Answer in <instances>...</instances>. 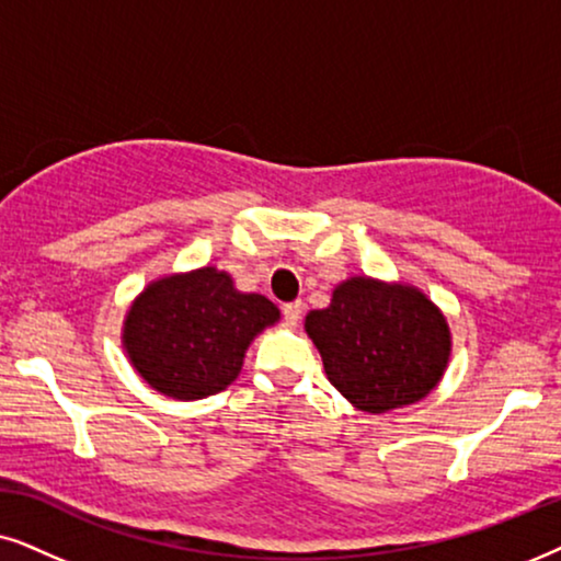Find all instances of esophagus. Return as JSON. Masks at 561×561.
Wrapping results in <instances>:
<instances>
[{
    "label": "esophagus",
    "mask_w": 561,
    "mask_h": 561,
    "mask_svg": "<svg viewBox=\"0 0 561 561\" xmlns=\"http://www.w3.org/2000/svg\"><path fill=\"white\" fill-rule=\"evenodd\" d=\"M300 316H302V302L285 305V320H287L289 328H295L297 323H300Z\"/></svg>",
    "instance_id": "obj_1"
}]
</instances>
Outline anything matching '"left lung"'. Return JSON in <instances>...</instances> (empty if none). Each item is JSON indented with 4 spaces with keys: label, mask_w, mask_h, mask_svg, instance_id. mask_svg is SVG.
<instances>
[{
    "label": "left lung",
    "mask_w": 561,
    "mask_h": 561,
    "mask_svg": "<svg viewBox=\"0 0 561 561\" xmlns=\"http://www.w3.org/2000/svg\"><path fill=\"white\" fill-rule=\"evenodd\" d=\"M335 390L356 410L413 405L442 382L451 356L446 316L405 282L348 276L331 305L305 316Z\"/></svg>",
    "instance_id": "obj_1"
}]
</instances>
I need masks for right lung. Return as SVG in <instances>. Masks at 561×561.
Returning a JSON list of instances; mask_svg holds the SVG:
<instances>
[{
  "label": "right lung",
  "instance_id": "right-lung-1",
  "mask_svg": "<svg viewBox=\"0 0 561 561\" xmlns=\"http://www.w3.org/2000/svg\"><path fill=\"white\" fill-rule=\"evenodd\" d=\"M274 323L272 300L236 289L218 266H199L159 276L130 302L123 348L151 390L203 400L236 382L251 341Z\"/></svg>",
  "mask_w": 561,
  "mask_h": 561
}]
</instances>
